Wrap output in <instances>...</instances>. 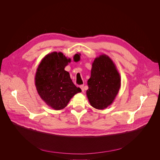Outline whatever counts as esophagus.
Returning <instances> with one entry per match:
<instances>
[{
	"label": "esophagus",
	"instance_id": "obj_1",
	"mask_svg": "<svg viewBox=\"0 0 160 160\" xmlns=\"http://www.w3.org/2000/svg\"><path fill=\"white\" fill-rule=\"evenodd\" d=\"M79 87H80V88L81 89L82 92H84V86H83V85H81Z\"/></svg>",
	"mask_w": 160,
	"mask_h": 160
}]
</instances>
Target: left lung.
I'll return each instance as SVG.
<instances>
[{
    "mask_svg": "<svg viewBox=\"0 0 160 160\" xmlns=\"http://www.w3.org/2000/svg\"><path fill=\"white\" fill-rule=\"evenodd\" d=\"M86 94L92 107L103 110L114 101L121 87V77L112 60L102 54L92 65Z\"/></svg>",
    "mask_w": 160,
    "mask_h": 160,
    "instance_id": "1",
    "label": "left lung"
}]
</instances>
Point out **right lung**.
Segmentation results:
<instances>
[{"mask_svg":"<svg viewBox=\"0 0 160 160\" xmlns=\"http://www.w3.org/2000/svg\"><path fill=\"white\" fill-rule=\"evenodd\" d=\"M81 55L76 54V58ZM63 53L53 52L46 55L37 68L35 86L41 98L55 110L65 108L70 99L81 89L72 82L65 68L71 62Z\"/></svg>","mask_w":160,"mask_h":160,"instance_id":"1","label":"right lung"}]
</instances>
